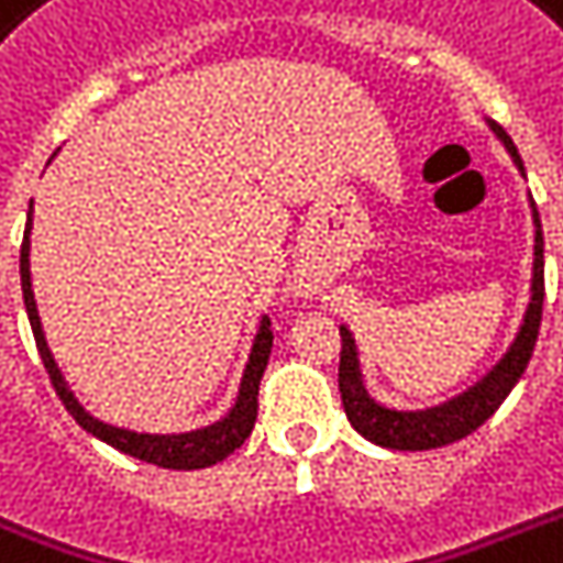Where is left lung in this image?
<instances>
[{
  "instance_id": "8db88e82",
  "label": "left lung",
  "mask_w": 563,
  "mask_h": 563,
  "mask_svg": "<svg viewBox=\"0 0 563 563\" xmlns=\"http://www.w3.org/2000/svg\"><path fill=\"white\" fill-rule=\"evenodd\" d=\"M485 125L494 131L499 143L506 145L511 161L526 175L523 161L517 154V145L506 134V128L497 125L494 119L485 117ZM529 207H532V224H534V263H532V286H529V307L523 312V321L517 327L515 339L499 356L497 365L467 385L464 391L453 394L441 402L432 406H420V409H400V406H388V402L376 400L368 391L365 374H362L360 362V344L356 335L347 324H342V365H339V391H342L344 415L351 420V427L362 438H368L371 444L388 446V450H435V446L453 444L459 438L471 435L473 429H479L494 411L503 406L511 388L520 383L526 365L532 360L534 342H538V330H541L543 316V230L541 216L534 207L532 195H529Z\"/></svg>"
}]
</instances>
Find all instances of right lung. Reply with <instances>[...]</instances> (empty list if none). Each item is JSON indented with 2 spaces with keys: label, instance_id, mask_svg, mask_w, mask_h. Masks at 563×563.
Masks as SVG:
<instances>
[{
  "label": "right lung",
  "instance_id": "add662e5",
  "mask_svg": "<svg viewBox=\"0 0 563 563\" xmlns=\"http://www.w3.org/2000/svg\"><path fill=\"white\" fill-rule=\"evenodd\" d=\"M55 157V154H52ZM52 163V161H48ZM46 163V166H48ZM31 228H34V201L29 203V219H25V233H22L20 247V280H22V300H25V312H29L31 333L37 342L40 360L46 365L48 379L55 385L57 397L64 400L66 411L73 415L75 423L90 432L92 438H99L104 444H110L119 453L140 459V462L157 464V467H169V471H201L210 464L228 459L236 446L245 444V438L251 435V429L256 423V394H260V379L265 374L268 356H272L274 335L268 330V318H260L256 324L254 342H251V353H247L245 371L239 379L236 400L219 420H212L207 427L189 429V432H136V429L117 427L108 420L96 418L84 409V402L75 397V391L66 383L64 371L57 365L55 353L48 351L46 333H43V321H40L37 300H34V289H31Z\"/></svg>",
  "mask_w": 563,
  "mask_h": 563
}]
</instances>
